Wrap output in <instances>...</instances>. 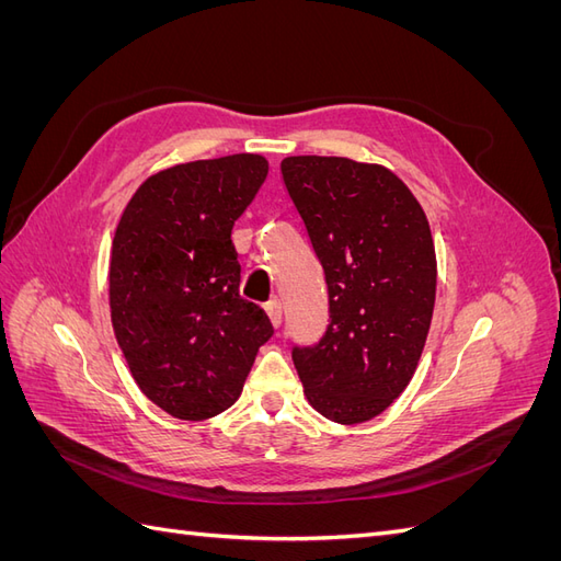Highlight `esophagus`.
Listing matches in <instances>:
<instances>
[{
    "mask_svg": "<svg viewBox=\"0 0 561 561\" xmlns=\"http://www.w3.org/2000/svg\"><path fill=\"white\" fill-rule=\"evenodd\" d=\"M266 316H268V320H271V325H274V328L280 325V322H283V307H280L278 299L266 304Z\"/></svg>",
    "mask_w": 561,
    "mask_h": 561,
    "instance_id": "obj_1",
    "label": "esophagus"
}]
</instances>
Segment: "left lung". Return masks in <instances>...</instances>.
I'll list each match as a JSON object with an SVG mask.
<instances>
[{
    "label": "left lung",
    "mask_w": 561,
    "mask_h": 561,
    "mask_svg": "<svg viewBox=\"0 0 561 561\" xmlns=\"http://www.w3.org/2000/svg\"><path fill=\"white\" fill-rule=\"evenodd\" d=\"M325 271L330 325L295 346L304 396L334 423H363L412 381L435 307L431 227L407 184L379 163L287 157L280 163Z\"/></svg>",
    "instance_id": "8db88e82"
}]
</instances>
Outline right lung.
<instances>
[{
  "mask_svg": "<svg viewBox=\"0 0 561 561\" xmlns=\"http://www.w3.org/2000/svg\"><path fill=\"white\" fill-rule=\"evenodd\" d=\"M266 173L260 154L165 168L138 186L116 225L112 328L135 383L175 419L229 410L274 334L266 313L239 295L231 243Z\"/></svg>",
  "mask_w": 561,
  "mask_h": 561,
  "instance_id": "right-lung-1",
  "label": "right lung"
}]
</instances>
